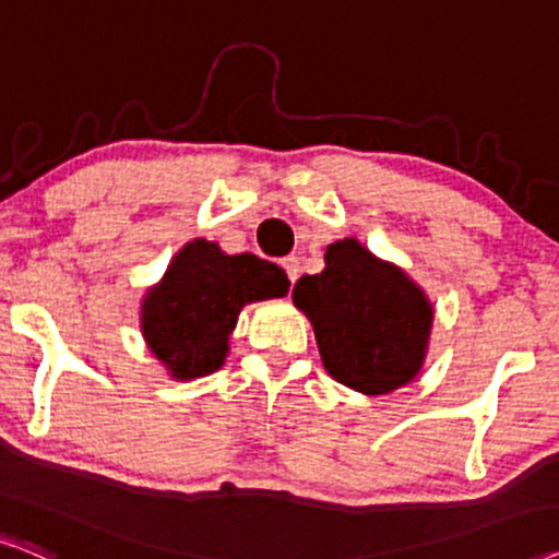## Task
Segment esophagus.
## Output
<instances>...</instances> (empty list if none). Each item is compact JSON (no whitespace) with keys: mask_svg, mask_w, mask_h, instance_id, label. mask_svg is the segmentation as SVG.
Wrapping results in <instances>:
<instances>
[{"mask_svg":"<svg viewBox=\"0 0 559 559\" xmlns=\"http://www.w3.org/2000/svg\"><path fill=\"white\" fill-rule=\"evenodd\" d=\"M281 267H284V271H286L288 281H292V284H296V278H299V273H301V260L296 258V255H286L284 260H281Z\"/></svg>","mask_w":559,"mask_h":559,"instance_id":"34e87169","label":"esophagus"}]
</instances>
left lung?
Instances as JSON below:
<instances>
[{"mask_svg": "<svg viewBox=\"0 0 559 559\" xmlns=\"http://www.w3.org/2000/svg\"><path fill=\"white\" fill-rule=\"evenodd\" d=\"M324 260V271L301 275L292 296L314 324L326 373L370 396L396 391L421 368L431 326L427 296L357 240L332 242Z\"/></svg>", "mask_w": 559, "mask_h": 559, "instance_id": "left-lung-1", "label": "left lung"}]
</instances>
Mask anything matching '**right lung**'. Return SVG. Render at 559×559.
Segmentation results:
<instances>
[{
	"instance_id": "add662e5",
	"label": "right lung",
	"mask_w": 559,
	"mask_h": 559,
	"mask_svg": "<svg viewBox=\"0 0 559 559\" xmlns=\"http://www.w3.org/2000/svg\"><path fill=\"white\" fill-rule=\"evenodd\" d=\"M292 281L275 263L193 240L174 258L143 304V334L176 378L214 373L227 355L229 332L248 301L286 296Z\"/></svg>"
}]
</instances>
